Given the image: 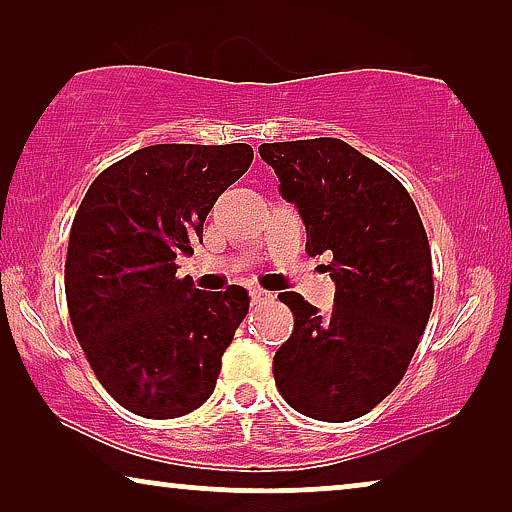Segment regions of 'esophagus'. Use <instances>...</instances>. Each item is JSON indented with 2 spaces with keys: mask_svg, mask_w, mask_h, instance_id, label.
<instances>
[{
  "mask_svg": "<svg viewBox=\"0 0 512 512\" xmlns=\"http://www.w3.org/2000/svg\"><path fill=\"white\" fill-rule=\"evenodd\" d=\"M249 296H251V303H254V305L270 303V300L275 298V296H272L270 291H263V289H251V291H249Z\"/></svg>",
  "mask_w": 512,
  "mask_h": 512,
  "instance_id": "esophagus-1",
  "label": "esophagus"
}]
</instances>
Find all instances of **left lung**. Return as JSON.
Listing matches in <instances>:
<instances>
[{"mask_svg":"<svg viewBox=\"0 0 512 512\" xmlns=\"http://www.w3.org/2000/svg\"><path fill=\"white\" fill-rule=\"evenodd\" d=\"M279 193L298 207L307 254L333 258V310L284 291L293 333L277 349L279 394L300 415L349 422L408 370L433 307L431 249L401 181L342 139L261 144Z\"/></svg>","mask_w":512,"mask_h":512,"instance_id":"obj_1","label":"left lung"}]
</instances>
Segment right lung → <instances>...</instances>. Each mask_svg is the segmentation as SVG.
<instances>
[{
  "label": "right lung",
  "mask_w": 512,
  "mask_h": 512,
  "mask_svg": "<svg viewBox=\"0 0 512 512\" xmlns=\"http://www.w3.org/2000/svg\"><path fill=\"white\" fill-rule=\"evenodd\" d=\"M249 144H153L107 167L69 233L65 293L79 345L116 403L146 419L212 396L221 356L249 312L242 286L193 289V254L214 202L249 170Z\"/></svg>",
  "instance_id": "1"
}]
</instances>
